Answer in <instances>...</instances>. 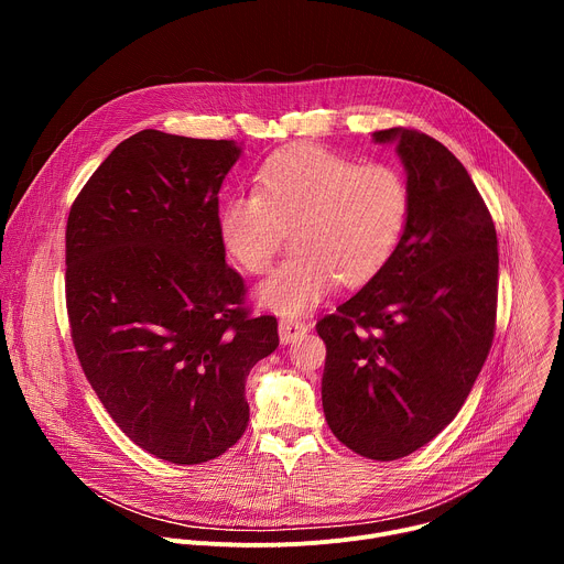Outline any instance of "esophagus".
I'll return each mask as SVG.
<instances>
[{"label":"esophagus","mask_w":564,"mask_h":564,"mask_svg":"<svg viewBox=\"0 0 564 564\" xmlns=\"http://www.w3.org/2000/svg\"><path fill=\"white\" fill-rule=\"evenodd\" d=\"M305 333H307V324H305V321H299V318H281V324H279L281 344H292V341H296L299 337H303Z\"/></svg>","instance_id":"obj_1"}]
</instances>
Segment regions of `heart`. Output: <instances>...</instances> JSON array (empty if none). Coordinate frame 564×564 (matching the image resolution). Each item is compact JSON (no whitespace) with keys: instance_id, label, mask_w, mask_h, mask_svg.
I'll use <instances>...</instances> for the list:
<instances>
[{"instance_id":"1","label":"heart","mask_w":564,"mask_h":564,"mask_svg":"<svg viewBox=\"0 0 564 564\" xmlns=\"http://www.w3.org/2000/svg\"><path fill=\"white\" fill-rule=\"evenodd\" d=\"M411 214L409 185L383 163L316 144L274 153L254 174V192L229 194L218 214L225 250L250 274L270 270L285 229L294 254L261 283L257 299L288 316L326 299L337 281L359 285L394 254Z\"/></svg>"}]
</instances>
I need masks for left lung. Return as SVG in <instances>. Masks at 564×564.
I'll return each mask as SVG.
<instances>
[{"mask_svg": "<svg viewBox=\"0 0 564 564\" xmlns=\"http://www.w3.org/2000/svg\"><path fill=\"white\" fill-rule=\"evenodd\" d=\"M406 167L411 214L388 263L318 318L335 437L390 462L429 444L466 401L496 335L498 234L459 160L417 129H383Z\"/></svg>", "mask_w": 564, "mask_h": 564, "instance_id": "1", "label": "left lung"}]
</instances>
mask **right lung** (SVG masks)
<instances>
[{"label": "right lung", "instance_id": "right-lung-1", "mask_svg": "<svg viewBox=\"0 0 564 564\" xmlns=\"http://www.w3.org/2000/svg\"><path fill=\"white\" fill-rule=\"evenodd\" d=\"M240 147L155 129L122 140L70 205L66 312L75 355L120 431L203 464L250 422L246 379L279 346L225 265L218 189Z\"/></svg>", "mask_w": 564, "mask_h": 564}]
</instances>
